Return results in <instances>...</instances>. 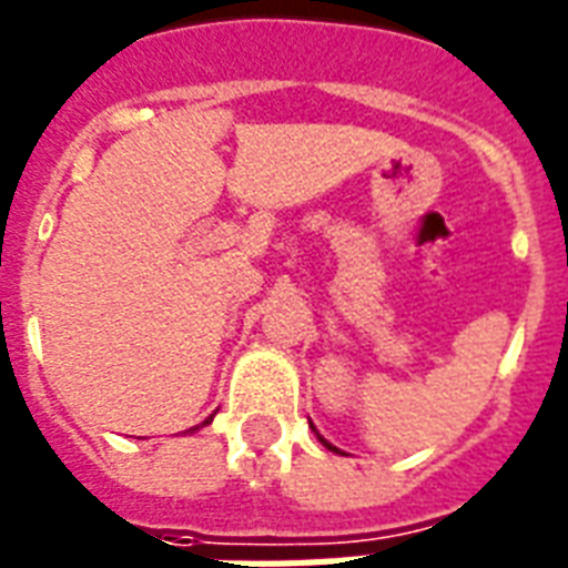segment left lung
I'll use <instances>...</instances> for the list:
<instances>
[{
	"instance_id": "8db88e82",
	"label": "left lung",
	"mask_w": 568,
	"mask_h": 568,
	"mask_svg": "<svg viewBox=\"0 0 568 568\" xmlns=\"http://www.w3.org/2000/svg\"><path fill=\"white\" fill-rule=\"evenodd\" d=\"M311 429H314V433H316V426H314V424H311ZM316 438H320V442H323V447H328V450H334V453H337V447H334V444H328V442H325L323 435L316 433Z\"/></svg>"
}]
</instances>
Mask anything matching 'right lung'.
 Listing matches in <instances>:
<instances>
[{
	"label": "right lung",
	"mask_w": 568,
	"mask_h": 568,
	"mask_svg": "<svg viewBox=\"0 0 568 568\" xmlns=\"http://www.w3.org/2000/svg\"><path fill=\"white\" fill-rule=\"evenodd\" d=\"M210 420H213V417H210ZM210 420H204V424H210ZM204 424H201V426H204ZM192 429H197V426H192Z\"/></svg>",
	"instance_id": "1"
}]
</instances>
